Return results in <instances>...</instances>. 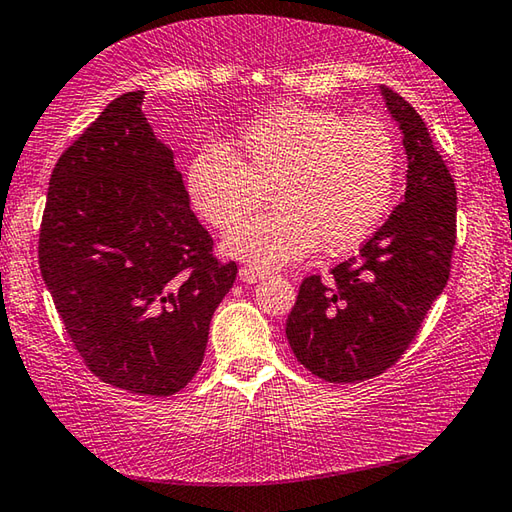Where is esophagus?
Wrapping results in <instances>:
<instances>
[{
    "label": "esophagus",
    "instance_id": "esophagus-1",
    "mask_svg": "<svg viewBox=\"0 0 512 512\" xmlns=\"http://www.w3.org/2000/svg\"><path fill=\"white\" fill-rule=\"evenodd\" d=\"M264 277L262 271H257V268H250V266H241L239 268V280L246 282V284H255Z\"/></svg>",
    "mask_w": 512,
    "mask_h": 512
}]
</instances>
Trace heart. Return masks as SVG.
<instances>
[{
  "mask_svg": "<svg viewBox=\"0 0 512 512\" xmlns=\"http://www.w3.org/2000/svg\"><path fill=\"white\" fill-rule=\"evenodd\" d=\"M205 144L187 167L194 210L228 230L272 192L278 207L240 224L223 239L230 257L280 268L316 246L348 253L366 239L393 196L397 144L375 115L341 119L327 108L277 103L232 142Z\"/></svg>",
  "mask_w": 512,
  "mask_h": 512,
  "instance_id": "1",
  "label": "heart"
}]
</instances>
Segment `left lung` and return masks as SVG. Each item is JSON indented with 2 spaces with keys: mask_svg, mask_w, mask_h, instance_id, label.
Wrapping results in <instances>:
<instances>
[{
  "mask_svg": "<svg viewBox=\"0 0 512 512\" xmlns=\"http://www.w3.org/2000/svg\"><path fill=\"white\" fill-rule=\"evenodd\" d=\"M406 151V192L357 255L302 280L287 318L296 359L329 384L381 375L443 293L456 246V187L422 117L379 88Z\"/></svg>",
  "mask_w": 512,
  "mask_h": 512,
  "instance_id": "obj_1",
  "label": "left lung"
}]
</instances>
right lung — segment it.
I'll return each mask as SVG.
<instances>
[{
	"instance_id": "add662e5",
	"label": "right lung",
	"mask_w": 512,
	"mask_h": 512,
	"mask_svg": "<svg viewBox=\"0 0 512 512\" xmlns=\"http://www.w3.org/2000/svg\"><path fill=\"white\" fill-rule=\"evenodd\" d=\"M142 101L121 94L58 158L38 257L85 366L121 391L167 397L201 368L237 264L212 255Z\"/></svg>"
}]
</instances>
